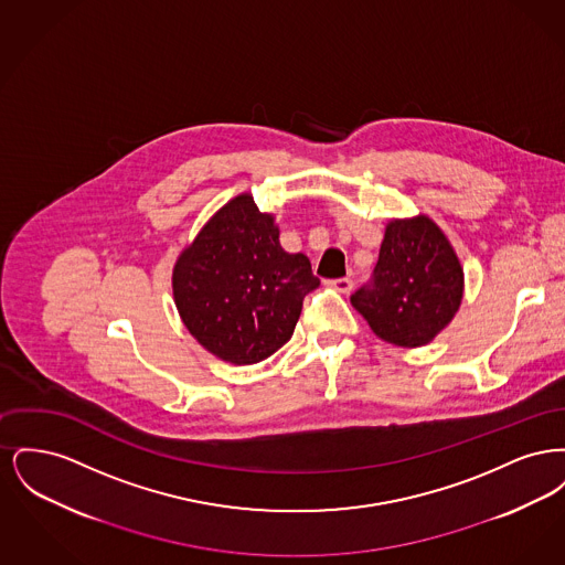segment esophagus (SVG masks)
Returning a JSON list of instances; mask_svg holds the SVG:
<instances>
[{
  "label": "esophagus",
  "mask_w": 565,
  "mask_h": 565,
  "mask_svg": "<svg viewBox=\"0 0 565 565\" xmlns=\"http://www.w3.org/2000/svg\"><path fill=\"white\" fill-rule=\"evenodd\" d=\"M326 286L334 288L337 292L350 295L351 290H353V279H350V277H339V279H330V281H326Z\"/></svg>",
  "instance_id": "1"
}]
</instances>
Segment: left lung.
<instances>
[{"label":"left lung","mask_w":565,"mask_h":565,"mask_svg":"<svg viewBox=\"0 0 565 565\" xmlns=\"http://www.w3.org/2000/svg\"><path fill=\"white\" fill-rule=\"evenodd\" d=\"M463 295V270L443 231L426 215L392 220L373 277L351 305L379 339L419 348L454 320Z\"/></svg>","instance_id":"left-lung-1"}]
</instances>
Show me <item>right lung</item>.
<instances>
[{
	"instance_id": "1",
	"label": "right lung",
	"mask_w": 565,
	"mask_h": 565,
	"mask_svg": "<svg viewBox=\"0 0 565 565\" xmlns=\"http://www.w3.org/2000/svg\"><path fill=\"white\" fill-rule=\"evenodd\" d=\"M318 286L309 258L279 245L273 215L249 194L215 212L173 269L175 305L190 334L231 364H256L286 345L302 298Z\"/></svg>"
}]
</instances>
